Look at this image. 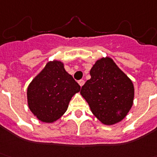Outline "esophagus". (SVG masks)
I'll return each instance as SVG.
<instances>
[{"instance_id": "34e87169", "label": "esophagus", "mask_w": 157, "mask_h": 157, "mask_svg": "<svg viewBox=\"0 0 157 157\" xmlns=\"http://www.w3.org/2000/svg\"><path fill=\"white\" fill-rule=\"evenodd\" d=\"M78 84H79V85H80V87H82L83 85H84V80H80L78 81Z\"/></svg>"}]
</instances>
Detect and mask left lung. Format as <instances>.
<instances>
[{
    "instance_id": "obj_1",
    "label": "left lung",
    "mask_w": 157,
    "mask_h": 157,
    "mask_svg": "<svg viewBox=\"0 0 157 157\" xmlns=\"http://www.w3.org/2000/svg\"><path fill=\"white\" fill-rule=\"evenodd\" d=\"M91 79L81 88L80 95L92 114L106 126L118 123L133 104L132 80L109 57L98 59L90 70Z\"/></svg>"
}]
</instances>
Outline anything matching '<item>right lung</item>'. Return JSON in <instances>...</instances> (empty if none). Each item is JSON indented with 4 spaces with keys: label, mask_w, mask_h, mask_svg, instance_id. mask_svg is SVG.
I'll return each mask as SVG.
<instances>
[{
    "label": "right lung",
    "mask_w": 157,
    "mask_h": 157,
    "mask_svg": "<svg viewBox=\"0 0 157 157\" xmlns=\"http://www.w3.org/2000/svg\"><path fill=\"white\" fill-rule=\"evenodd\" d=\"M80 86L65 71L64 63L54 60L46 64L27 89L30 111L41 122L53 123L67 111Z\"/></svg>",
    "instance_id": "obj_1"
}]
</instances>
